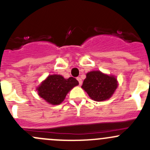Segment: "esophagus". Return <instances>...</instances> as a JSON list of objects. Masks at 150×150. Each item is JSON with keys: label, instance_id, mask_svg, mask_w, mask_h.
Segmentation results:
<instances>
[{"label": "esophagus", "instance_id": "obj_1", "mask_svg": "<svg viewBox=\"0 0 150 150\" xmlns=\"http://www.w3.org/2000/svg\"><path fill=\"white\" fill-rule=\"evenodd\" d=\"M77 80H78V81L79 82V84L81 85L82 84V80H81V78H80V77H78V78H77Z\"/></svg>", "mask_w": 150, "mask_h": 150}]
</instances>
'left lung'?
Segmentation results:
<instances>
[{
	"instance_id": "obj_1",
	"label": "left lung",
	"mask_w": 150,
	"mask_h": 150,
	"mask_svg": "<svg viewBox=\"0 0 150 150\" xmlns=\"http://www.w3.org/2000/svg\"><path fill=\"white\" fill-rule=\"evenodd\" d=\"M117 86L118 82L115 76L93 70L87 72L81 88L91 99L96 102H102L111 98Z\"/></svg>"
}]
</instances>
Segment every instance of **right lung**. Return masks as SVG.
<instances>
[{"mask_svg":"<svg viewBox=\"0 0 150 150\" xmlns=\"http://www.w3.org/2000/svg\"><path fill=\"white\" fill-rule=\"evenodd\" d=\"M79 84L75 78H64L61 75H49L36 88L38 96L52 105L60 104L67 94Z\"/></svg>","mask_w":150,"mask_h":150,"instance_id":"right-lung-1","label":"right lung"}]
</instances>
